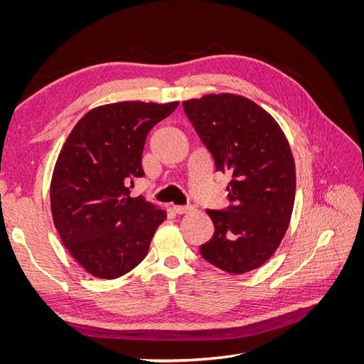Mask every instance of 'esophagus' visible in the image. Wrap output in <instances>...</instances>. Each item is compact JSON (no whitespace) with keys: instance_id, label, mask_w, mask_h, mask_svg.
<instances>
[{"instance_id":"obj_1","label":"esophagus","mask_w":364,"mask_h":364,"mask_svg":"<svg viewBox=\"0 0 364 364\" xmlns=\"http://www.w3.org/2000/svg\"><path fill=\"white\" fill-rule=\"evenodd\" d=\"M173 209H174V213H178V214H186V213H190L191 209H193V206L191 205H174L173 206Z\"/></svg>"}]
</instances>
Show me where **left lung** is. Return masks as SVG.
Wrapping results in <instances>:
<instances>
[{
  "label": "left lung",
  "instance_id": "1",
  "mask_svg": "<svg viewBox=\"0 0 364 364\" xmlns=\"http://www.w3.org/2000/svg\"><path fill=\"white\" fill-rule=\"evenodd\" d=\"M217 171H228L225 209H206L215 232L200 255L228 273L266 262L289 228L294 203V161L281 127L249 98L220 94L183 102Z\"/></svg>",
  "mask_w": 364,
  "mask_h": 364
}]
</instances>
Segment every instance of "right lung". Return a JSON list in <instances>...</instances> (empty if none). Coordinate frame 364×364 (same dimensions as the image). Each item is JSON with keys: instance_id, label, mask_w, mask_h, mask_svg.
Here are the masks:
<instances>
[{"instance_id": "right-lung-1", "label": "right lung", "mask_w": 364, "mask_h": 364, "mask_svg": "<svg viewBox=\"0 0 364 364\" xmlns=\"http://www.w3.org/2000/svg\"><path fill=\"white\" fill-rule=\"evenodd\" d=\"M167 105L123 102L95 107L77 123L51 179V214L62 243L92 277L115 279L146 258L167 218L129 185L144 178L149 132L167 118Z\"/></svg>"}]
</instances>
